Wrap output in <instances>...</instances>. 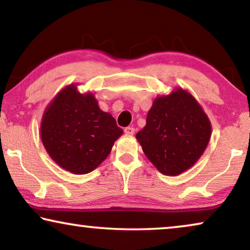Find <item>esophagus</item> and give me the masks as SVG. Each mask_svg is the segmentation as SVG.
I'll use <instances>...</instances> for the list:
<instances>
[{
	"mask_svg": "<svg viewBox=\"0 0 250 250\" xmlns=\"http://www.w3.org/2000/svg\"><path fill=\"white\" fill-rule=\"evenodd\" d=\"M124 132H125V134H127V135H133V134H134L135 129H134V127H131V126H128V127H125Z\"/></svg>",
	"mask_w": 250,
	"mask_h": 250,
	"instance_id": "34e87169",
	"label": "esophagus"
}]
</instances>
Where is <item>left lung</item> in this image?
<instances>
[{"label": "left lung", "mask_w": 250, "mask_h": 250, "mask_svg": "<svg viewBox=\"0 0 250 250\" xmlns=\"http://www.w3.org/2000/svg\"><path fill=\"white\" fill-rule=\"evenodd\" d=\"M210 135V121L199 102L188 91L176 87L153 100L146 124L136 133V140L160 173L176 176L198 162Z\"/></svg>", "instance_id": "left-lung-1"}]
</instances>
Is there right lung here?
<instances>
[{"instance_id":"right-lung-1","label":"right lung","mask_w":250,"mask_h":250,"mask_svg":"<svg viewBox=\"0 0 250 250\" xmlns=\"http://www.w3.org/2000/svg\"><path fill=\"white\" fill-rule=\"evenodd\" d=\"M123 129L102 111L92 92L77 84L63 87L47 104L41 122V140L61 168L77 174L94 170L111 151Z\"/></svg>"}]
</instances>
